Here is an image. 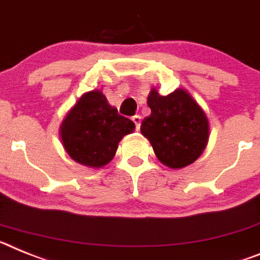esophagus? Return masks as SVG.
Listing matches in <instances>:
<instances>
[{"instance_id": "34e87169", "label": "esophagus", "mask_w": 260, "mask_h": 260, "mask_svg": "<svg viewBox=\"0 0 260 260\" xmlns=\"http://www.w3.org/2000/svg\"><path fill=\"white\" fill-rule=\"evenodd\" d=\"M132 121L135 123V125H136V129L139 131L140 125H141V116H140V115H135V116H132Z\"/></svg>"}]
</instances>
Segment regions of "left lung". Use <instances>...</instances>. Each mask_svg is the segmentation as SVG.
<instances>
[{"label": "left lung", "instance_id": "obj_1", "mask_svg": "<svg viewBox=\"0 0 260 260\" xmlns=\"http://www.w3.org/2000/svg\"><path fill=\"white\" fill-rule=\"evenodd\" d=\"M148 106L152 114L141 123V133L158 161L175 170L193 164L209 140V120L204 110L182 87L169 95H161L153 87Z\"/></svg>", "mask_w": 260, "mask_h": 260}]
</instances>
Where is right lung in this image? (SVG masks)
<instances>
[{
    "label": "right lung",
    "instance_id": "obj_1",
    "mask_svg": "<svg viewBox=\"0 0 260 260\" xmlns=\"http://www.w3.org/2000/svg\"><path fill=\"white\" fill-rule=\"evenodd\" d=\"M135 131V123L117 114L101 90L85 92L60 124L65 152L77 164L101 169L111 162L120 140Z\"/></svg>",
    "mask_w": 260,
    "mask_h": 260
}]
</instances>
